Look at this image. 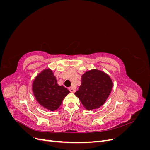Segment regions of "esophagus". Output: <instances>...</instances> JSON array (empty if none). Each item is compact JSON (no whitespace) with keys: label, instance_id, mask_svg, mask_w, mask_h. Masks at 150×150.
<instances>
[{"label":"esophagus","instance_id":"34e87169","mask_svg":"<svg viewBox=\"0 0 150 150\" xmlns=\"http://www.w3.org/2000/svg\"><path fill=\"white\" fill-rule=\"evenodd\" d=\"M69 90L70 91H71V93H74V92L76 91V89H75L74 88H72V87L69 88Z\"/></svg>","mask_w":150,"mask_h":150}]
</instances>
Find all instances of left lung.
Returning <instances> with one entry per match:
<instances>
[{"instance_id": "1", "label": "left lung", "mask_w": 150, "mask_h": 150, "mask_svg": "<svg viewBox=\"0 0 150 150\" xmlns=\"http://www.w3.org/2000/svg\"><path fill=\"white\" fill-rule=\"evenodd\" d=\"M112 86L110 76L103 71L93 69L81 76V85L74 94L86 110H96L106 102Z\"/></svg>"}]
</instances>
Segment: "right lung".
Masks as SVG:
<instances>
[{"instance_id": "obj_1", "label": "right lung", "mask_w": 150, "mask_h": 150, "mask_svg": "<svg viewBox=\"0 0 150 150\" xmlns=\"http://www.w3.org/2000/svg\"><path fill=\"white\" fill-rule=\"evenodd\" d=\"M32 86L36 101L51 111L57 110L63 99L70 93L63 86L58 85L55 76L49 68L44 69L35 76Z\"/></svg>"}]
</instances>
